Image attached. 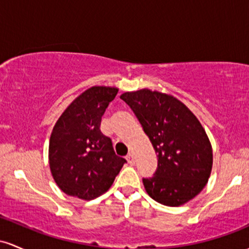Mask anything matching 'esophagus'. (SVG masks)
<instances>
[{"label": "esophagus", "instance_id": "esophagus-1", "mask_svg": "<svg viewBox=\"0 0 249 249\" xmlns=\"http://www.w3.org/2000/svg\"><path fill=\"white\" fill-rule=\"evenodd\" d=\"M127 161H128V163H129V164L135 163V160H134V156H133L132 153H129V154L127 155Z\"/></svg>", "mask_w": 249, "mask_h": 249}]
</instances>
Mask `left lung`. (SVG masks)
I'll list each match as a JSON object with an SVG mask.
<instances>
[{"mask_svg": "<svg viewBox=\"0 0 249 249\" xmlns=\"http://www.w3.org/2000/svg\"><path fill=\"white\" fill-rule=\"evenodd\" d=\"M143 127L158 155L154 177L143 178L147 194L178 207L207 185L213 149L206 130L185 103L170 94L143 88L121 95Z\"/></svg>", "mask_w": 249, "mask_h": 249, "instance_id": "1", "label": "left lung"}]
</instances>
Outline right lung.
Instances as JSON below:
<instances>
[{"instance_id": "add662e5", "label": "right lung", "mask_w": 249, "mask_h": 249, "mask_svg": "<svg viewBox=\"0 0 249 249\" xmlns=\"http://www.w3.org/2000/svg\"><path fill=\"white\" fill-rule=\"evenodd\" d=\"M116 87L94 86L72 101L53 128L49 167L58 188L81 200H93L113 185L125 160L100 130L101 117Z\"/></svg>"}]
</instances>
